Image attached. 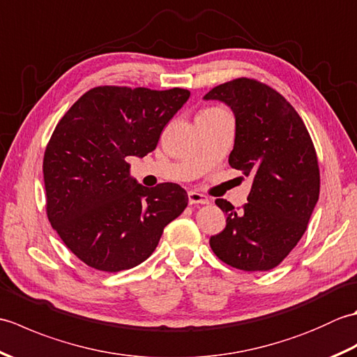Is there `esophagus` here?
Masks as SVG:
<instances>
[{"label": "esophagus", "mask_w": 357, "mask_h": 357, "mask_svg": "<svg viewBox=\"0 0 357 357\" xmlns=\"http://www.w3.org/2000/svg\"><path fill=\"white\" fill-rule=\"evenodd\" d=\"M188 204L196 206V204H208V198L198 192H188Z\"/></svg>", "instance_id": "1"}]
</instances>
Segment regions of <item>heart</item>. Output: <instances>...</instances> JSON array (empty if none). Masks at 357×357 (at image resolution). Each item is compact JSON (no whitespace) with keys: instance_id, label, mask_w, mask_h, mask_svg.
I'll use <instances>...</instances> for the list:
<instances>
[{"instance_id":"1","label":"heart","mask_w":357,"mask_h":357,"mask_svg":"<svg viewBox=\"0 0 357 357\" xmlns=\"http://www.w3.org/2000/svg\"><path fill=\"white\" fill-rule=\"evenodd\" d=\"M218 113H224V110L218 109V107H208L206 110H202V113L199 116H207V115H218Z\"/></svg>"}]
</instances>
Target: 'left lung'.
Masks as SVG:
<instances>
[{"label": "left lung", "mask_w": 357, "mask_h": 357, "mask_svg": "<svg viewBox=\"0 0 357 357\" xmlns=\"http://www.w3.org/2000/svg\"><path fill=\"white\" fill-rule=\"evenodd\" d=\"M204 98L230 105L236 136L229 164L253 176L242 208L215 201L227 213V225L210 238V247L238 270L275 268L298 245L319 199L321 174L312 136L293 105L257 79L224 82Z\"/></svg>", "instance_id": "left-lung-1"}]
</instances>
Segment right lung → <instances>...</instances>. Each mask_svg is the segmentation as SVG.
I'll return each instance as SVG.
<instances>
[{"label":"right lung","mask_w":357,"mask_h":357,"mask_svg":"<svg viewBox=\"0 0 357 357\" xmlns=\"http://www.w3.org/2000/svg\"><path fill=\"white\" fill-rule=\"evenodd\" d=\"M190 92L100 86L59 119L44 151L45 211L70 252L100 271L133 268L187 207L178 184L142 187L127 156H146Z\"/></svg>","instance_id":"1"}]
</instances>
